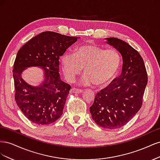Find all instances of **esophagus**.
<instances>
[{
    "mask_svg": "<svg viewBox=\"0 0 160 160\" xmlns=\"http://www.w3.org/2000/svg\"><path fill=\"white\" fill-rule=\"evenodd\" d=\"M71 93H83V90H81V89H75V88H72L71 89Z\"/></svg>",
    "mask_w": 160,
    "mask_h": 160,
    "instance_id": "1",
    "label": "esophagus"
}]
</instances>
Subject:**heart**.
I'll list each match as a JSON object with an SVG mask.
<instances>
[{
	"mask_svg": "<svg viewBox=\"0 0 160 160\" xmlns=\"http://www.w3.org/2000/svg\"><path fill=\"white\" fill-rule=\"evenodd\" d=\"M121 58L117 51L105 49L94 43L81 45L74 50L73 55L65 53L61 58L62 71L69 82H73L83 69L85 74L80 84H94L101 88L109 84L117 74Z\"/></svg>",
	"mask_w": 160,
	"mask_h": 160,
	"instance_id": "heart-1",
	"label": "heart"
}]
</instances>
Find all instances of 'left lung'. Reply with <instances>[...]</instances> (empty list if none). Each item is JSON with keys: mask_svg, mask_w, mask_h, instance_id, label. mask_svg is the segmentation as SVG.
Returning a JSON list of instances; mask_svg holds the SVG:
<instances>
[{"mask_svg": "<svg viewBox=\"0 0 160 160\" xmlns=\"http://www.w3.org/2000/svg\"><path fill=\"white\" fill-rule=\"evenodd\" d=\"M105 40L122 55V72L110 85L97 93L89 109L95 123L113 129L128 123L141 108L148 75L142 56L132 46L118 38Z\"/></svg>", "mask_w": 160, "mask_h": 160, "instance_id": "8db88e82", "label": "left lung"}]
</instances>
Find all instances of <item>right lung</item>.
Masks as SVG:
<instances>
[{"label":"right lung","instance_id":"obj_1","mask_svg":"<svg viewBox=\"0 0 160 160\" xmlns=\"http://www.w3.org/2000/svg\"><path fill=\"white\" fill-rule=\"evenodd\" d=\"M80 37L45 31L32 37L18 50L13 67L15 101L25 117L38 125H48L61 118L71 86L59 74V57ZM43 72V81L31 86L22 74L29 67Z\"/></svg>","mask_w":160,"mask_h":160}]
</instances>
